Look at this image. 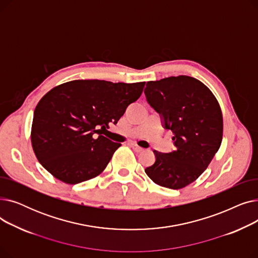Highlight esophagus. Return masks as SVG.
Listing matches in <instances>:
<instances>
[{"label": "esophagus", "instance_id": "esophagus-1", "mask_svg": "<svg viewBox=\"0 0 258 258\" xmlns=\"http://www.w3.org/2000/svg\"><path fill=\"white\" fill-rule=\"evenodd\" d=\"M130 146L133 148V150H134L135 152H137V153H141V152L143 151L142 147L138 146L137 144H135V143H130Z\"/></svg>", "mask_w": 258, "mask_h": 258}]
</instances>
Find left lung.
Instances as JSON below:
<instances>
[{"mask_svg":"<svg viewBox=\"0 0 258 258\" xmlns=\"http://www.w3.org/2000/svg\"><path fill=\"white\" fill-rule=\"evenodd\" d=\"M147 102L161 115L173 134L177 150L154 151L155 163L145 172L156 184L181 189L195 182L208 167L223 139V115L212 92L200 80L171 76L148 81Z\"/></svg>","mask_w":258,"mask_h":258,"instance_id":"1","label":"left lung"}]
</instances>
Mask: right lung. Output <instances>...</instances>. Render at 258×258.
Masks as SVG:
<instances>
[{
	"label": "right lung",
	"mask_w": 258,
	"mask_h": 258,
	"mask_svg": "<svg viewBox=\"0 0 258 258\" xmlns=\"http://www.w3.org/2000/svg\"><path fill=\"white\" fill-rule=\"evenodd\" d=\"M144 85L72 80L50 90L35 107L31 127V144L39 163L67 184L97 177L121 145L100 131L108 128L110 122L117 123L141 96Z\"/></svg>",
	"instance_id": "right-lung-1"
}]
</instances>
